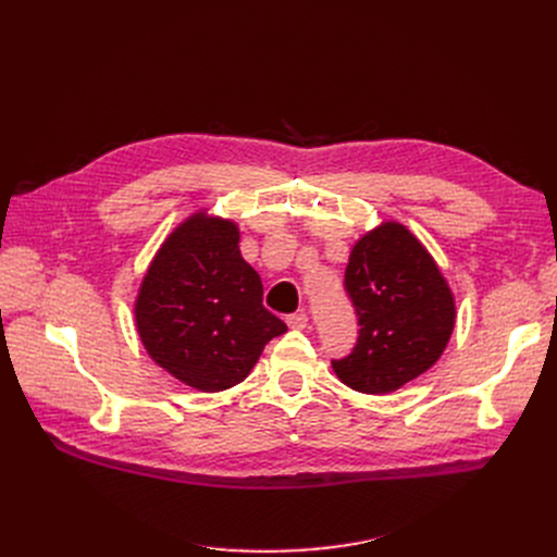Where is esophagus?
I'll return each instance as SVG.
<instances>
[{
	"instance_id": "1",
	"label": "esophagus",
	"mask_w": 557,
	"mask_h": 557,
	"mask_svg": "<svg viewBox=\"0 0 557 557\" xmlns=\"http://www.w3.org/2000/svg\"><path fill=\"white\" fill-rule=\"evenodd\" d=\"M307 315L305 313H290L288 318H286V325L290 327V330H305L307 327Z\"/></svg>"
}]
</instances>
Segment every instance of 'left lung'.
I'll return each instance as SVG.
<instances>
[{"label": "left lung", "mask_w": 557, "mask_h": 557, "mask_svg": "<svg viewBox=\"0 0 557 557\" xmlns=\"http://www.w3.org/2000/svg\"><path fill=\"white\" fill-rule=\"evenodd\" d=\"M345 288L359 315L352 355L332 361L345 386L388 395L443 357L456 325L451 286L424 244L399 221H382L355 244Z\"/></svg>", "instance_id": "left-lung-1"}]
</instances>
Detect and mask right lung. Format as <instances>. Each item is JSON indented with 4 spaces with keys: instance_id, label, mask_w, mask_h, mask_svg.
Returning a JSON list of instances; mask_svg holds the SVG:
<instances>
[{
    "instance_id": "right-lung-1",
    "label": "right lung",
    "mask_w": 557,
    "mask_h": 557,
    "mask_svg": "<svg viewBox=\"0 0 557 557\" xmlns=\"http://www.w3.org/2000/svg\"><path fill=\"white\" fill-rule=\"evenodd\" d=\"M239 225L208 210L175 225L135 298L139 341L162 370L200 393L242 384L286 325L261 305V277L239 250Z\"/></svg>"
}]
</instances>
